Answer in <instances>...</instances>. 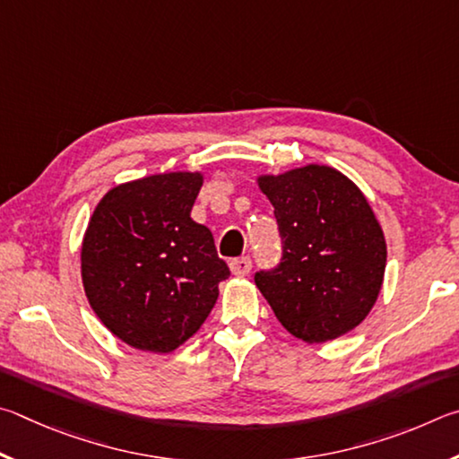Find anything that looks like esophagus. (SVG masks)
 Returning a JSON list of instances; mask_svg holds the SVG:
<instances>
[{
	"label": "esophagus",
	"instance_id": "esophagus-1",
	"mask_svg": "<svg viewBox=\"0 0 459 459\" xmlns=\"http://www.w3.org/2000/svg\"><path fill=\"white\" fill-rule=\"evenodd\" d=\"M230 270L234 276H247L252 270V260L244 255V258H236L230 262Z\"/></svg>",
	"mask_w": 459,
	"mask_h": 459
}]
</instances>
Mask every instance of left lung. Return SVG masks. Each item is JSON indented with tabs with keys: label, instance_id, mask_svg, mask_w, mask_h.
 <instances>
[{
	"label": "left lung",
	"instance_id": "left-lung-1",
	"mask_svg": "<svg viewBox=\"0 0 459 459\" xmlns=\"http://www.w3.org/2000/svg\"><path fill=\"white\" fill-rule=\"evenodd\" d=\"M274 205L282 262L258 272L255 286L288 333L326 342L367 318L379 299L387 244L355 183L328 165L260 175Z\"/></svg>",
	"mask_w": 459,
	"mask_h": 459
}]
</instances>
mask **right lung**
I'll use <instances>...</instances> for the list:
<instances>
[{
  "mask_svg": "<svg viewBox=\"0 0 459 459\" xmlns=\"http://www.w3.org/2000/svg\"><path fill=\"white\" fill-rule=\"evenodd\" d=\"M204 173L173 171L112 187L94 207L80 250L86 299L128 347L171 352L212 312L230 268L191 220Z\"/></svg>",
  "mask_w": 459,
  "mask_h": 459,
  "instance_id": "add662e5",
  "label": "right lung"
}]
</instances>
